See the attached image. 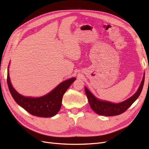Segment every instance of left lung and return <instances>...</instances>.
<instances>
[{
    "instance_id": "left-lung-1",
    "label": "left lung",
    "mask_w": 149,
    "mask_h": 149,
    "mask_svg": "<svg viewBox=\"0 0 149 149\" xmlns=\"http://www.w3.org/2000/svg\"><path fill=\"white\" fill-rule=\"evenodd\" d=\"M144 80H145V74L143 75L142 81L137 92L129 99L118 104H113L110 102L102 101L97 99L86 87H85V91H86L91 107L97 114L105 116H118V115L125 112L130 107L132 104L137 99L142 91Z\"/></svg>"
}]
</instances>
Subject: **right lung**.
Returning <instances> with one entry per match:
<instances>
[{
    "instance_id": "add662e5",
    "label": "right lung",
    "mask_w": 149,
    "mask_h": 149,
    "mask_svg": "<svg viewBox=\"0 0 149 149\" xmlns=\"http://www.w3.org/2000/svg\"><path fill=\"white\" fill-rule=\"evenodd\" d=\"M75 78L68 79L61 83L48 94L38 98H32L21 95L12 86L8 71L7 84L14 100L20 106L33 116L40 117H53L60 110L63 94L73 83Z\"/></svg>"
}]
</instances>
